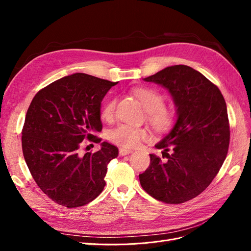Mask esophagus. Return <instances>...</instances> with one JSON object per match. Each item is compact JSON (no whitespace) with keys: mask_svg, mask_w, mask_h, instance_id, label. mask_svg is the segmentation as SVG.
<instances>
[{"mask_svg":"<svg viewBox=\"0 0 251 251\" xmlns=\"http://www.w3.org/2000/svg\"><path fill=\"white\" fill-rule=\"evenodd\" d=\"M132 150H128V149H124V148H121V149H119V154H120V156H126V155H130L131 153H132Z\"/></svg>","mask_w":251,"mask_h":251,"instance_id":"34e87169","label":"esophagus"}]
</instances>
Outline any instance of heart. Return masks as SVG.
Segmentation results:
<instances>
[{"mask_svg":"<svg viewBox=\"0 0 251 251\" xmlns=\"http://www.w3.org/2000/svg\"><path fill=\"white\" fill-rule=\"evenodd\" d=\"M135 95L139 98L144 109L149 113V119L157 127H165L171 125L173 120L172 113L164 110L165 100L162 95L154 90L139 89L135 91ZM116 107L115 98H110L104 102L101 116L104 119L112 118ZM149 137L147 130L131 125H118L109 131V139L123 148H135Z\"/></svg>","mask_w":251,"mask_h":251,"instance_id":"1","label":"heart"}]
</instances>
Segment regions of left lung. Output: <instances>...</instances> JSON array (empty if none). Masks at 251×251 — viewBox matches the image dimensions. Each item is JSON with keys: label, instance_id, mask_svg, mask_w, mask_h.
<instances>
[{"label": "left lung", "instance_id": "obj_1", "mask_svg": "<svg viewBox=\"0 0 251 251\" xmlns=\"http://www.w3.org/2000/svg\"><path fill=\"white\" fill-rule=\"evenodd\" d=\"M169 91L176 123L156 144L160 158L151 154L148 170L139 175L142 188L171 204L194 199L217 176L229 147V124L224 97L217 86L185 65L166 67L143 78Z\"/></svg>", "mask_w": 251, "mask_h": 251}]
</instances>
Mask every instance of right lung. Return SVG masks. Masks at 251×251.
<instances>
[{
  "instance_id": "add662e5",
  "label": "right lung",
  "mask_w": 251,
  "mask_h": 251,
  "mask_svg": "<svg viewBox=\"0 0 251 251\" xmlns=\"http://www.w3.org/2000/svg\"><path fill=\"white\" fill-rule=\"evenodd\" d=\"M117 82L74 73L39 91L29 105L23 154L36 184L59 205L82 206L103 191L107 165L118 149L103 141L95 153L79 150L85 139L96 141L101 101Z\"/></svg>"
}]
</instances>
